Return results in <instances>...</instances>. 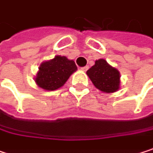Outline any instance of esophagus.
<instances>
[{
  "label": "esophagus",
  "mask_w": 153,
  "mask_h": 153,
  "mask_svg": "<svg viewBox=\"0 0 153 153\" xmlns=\"http://www.w3.org/2000/svg\"><path fill=\"white\" fill-rule=\"evenodd\" d=\"M88 69V66H84V67H82V68H81V71H83V72H86Z\"/></svg>",
  "instance_id": "1"
}]
</instances>
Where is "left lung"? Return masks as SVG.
Segmentation results:
<instances>
[{
	"label": "left lung",
	"instance_id": "left-lung-1",
	"mask_svg": "<svg viewBox=\"0 0 153 153\" xmlns=\"http://www.w3.org/2000/svg\"><path fill=\"white\" fill-rule=\"evenodd\" d=\"M87 75L94 86L104 93H114L120 88L119 70L103 58L96 60L95 65L87 71Z\"/></svg>",
	"mask_w": 153,
	"mask_h": 153
}]
</instances>
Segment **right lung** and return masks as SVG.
I'll return each mask as SVG.
<instances>
[{"mask_svg":"<svg viewBox=\"0 0 153 153\" xmlns=\"http://www.w3.org/2000/svg\"><path fill=\"white\" fill-rule=\"evenodd\" d=\"M76 71L77 66L74 60L65 56H56L40 65L34 81L41 88L53 91L64 86L69 77Z\"/></svg>","mask_w":153,"mask_h":153,"instance_id":"obj_1","label":"right lung"}]
</instances>
